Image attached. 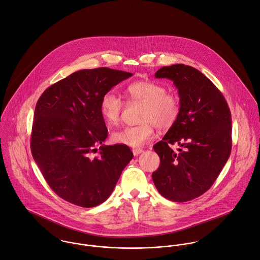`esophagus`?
<instances>
[{
	"instance_id": "esophagus-1",
	"label": "esophagus",
	"mask_w": 260,
	"mask_h": 260,
	"mask_svg": "<svg viewBox=\"0 0 260 260\" xmlns=\"http://www.w3.org/2000/svg\"><path fill=\"white\" fill-rule=\"evenodd\" d=\"M144 152V150L143 149H139V148H136V149H133V153H134V155L135 156H138V155H140L141 153H143Z\"/></svg>"
}]
</instances>
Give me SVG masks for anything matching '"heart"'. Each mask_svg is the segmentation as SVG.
<instances>
[{"label":"heart","instance_id":"b5f03b06","mask_svg":"<svg viewBox=\"0 0 260 260\" xmlns=\"http://www.w3.org/2000/svg\"><path fill=\"white\" fill-rule=\"evenodd\" d=\"M125 93L131 101L143 103L140 115L142 123L112 133L111 139L114 143L142 147L154 137L157 126L166 129L177 121L180 114L179 98L167 92L166 86L162 83L153 80L137 81L127 86ZM122 108V100L114 93L107 92L101 97L100 113L106 123L116 124Z\"/></svg>","mask_w":260,"mask_h":260}]
</instances>
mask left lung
Returning a JSON list of instances; mask_svg holds the SVG:
<instances>
[{"mask_svg":"<svg viewBox=\"0 0 260 260\" xmlns=\"http://www.w3.org/2000/svg\"><path fill=\"white\" fill-rule=\"evenodd\" d=\"M155 77L173 81L180 98V114L153 147L160 157V166L152 178L165 199L188 202L214 184L230 157L231 112L219 89L192 67H163ZM175 142L184 148L179 153L169 147Z\"/></svg>","mask_w":260,"mask_h":260,"instance_id":"8db88e82","label":"left lung"}]
</instances>
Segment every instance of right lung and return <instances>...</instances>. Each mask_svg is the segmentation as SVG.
Returning <instances> with one entry per match:
<instances>
[{
  "label": "right lung",
  "mask_w": 260,
  "mask_h": 260,
  "mask_svg": "<svg viewBox=\"0 0 260 260\" xmlns=\"http://www.w3.org/2000/svg\"><path fill=\"white\" fill-rule=\"evenodd\" d=\"M132 76L109 68L81 70L39 97L31 153L49 187L62 200L83 208L102 204L133 159L125 145H103L108 131L100 113L101 97Z\"/></svg>",
  "instance_id": "right-lung-1"
}]
</instances>
